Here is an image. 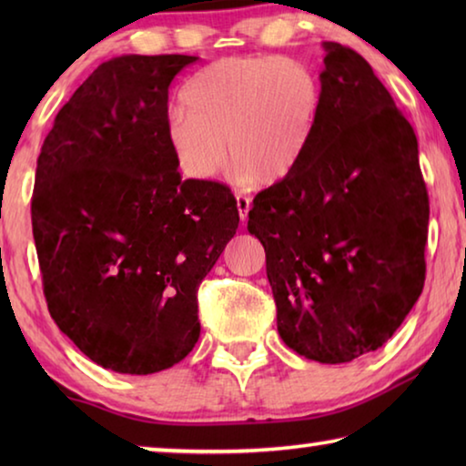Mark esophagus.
I'll use <instances>...</instances> for the list:
<instances>
[{
	"label": "esophagus",
	"mask_w": 466,
	"mask_h": 466,
	"mask_svg": "<svg viewBox=\"0 0 466 466\" xmlns=\"http://www.w3.org/2000/svg\"><path fill=\"white\" fill-rule=\"evenodd\" d=\"M236 208H238V216L242 222H247L248 219V211H250V199L244 195H236Z\"/></svg>",
	"instance_id": "1"
}]
</instances>
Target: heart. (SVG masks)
Here are the masks:
<instances>
[{"label":"heart","instance_id":"b5f03b06","mask_svg":"<svg viewBox=\"0 0 466 466\" xmlns=\"http://www.w3.org/2000/svg\"><path fill=\"white\" fill-rule=\"evenodd\" d=\"M319 80L306 63L278 55L224 57L197 72L167 119L178 170L214 180L228 160L244 183H278L298 167L319 115Z\"/></svg>","mask_w":466,"mask_h":466}]
</instances>
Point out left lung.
Instances as JSON below:
<instances>
[{
	"label": "left lung",
	"instance_id": "1",
	"mask_svg": "<svg viewBox=\"0 0 466 466\" xmlns=\"http://www.w3.org/2000/svg\"><path fill=\"white\" fill-rule=\"evenodd\" d=\"M320 102L298 167L252 201L289 350L345 364L394 335L425 281L430 201L415 131L370 63L322 43Z\"/></svg>",
	"mask_w": 466,
	"mask_h": 466
}]
</instances>
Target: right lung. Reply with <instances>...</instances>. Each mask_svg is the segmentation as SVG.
Segmentation results:
<instances>
[{"mask_svg":"<svg viewBox=\"0 0 466 466\" xmlns=\"http://www.w3.org/2000/svg\"><path fill=\"white\" fill-rule=\"evenodd\" d=\"M199 57L121 55L63 105L36 160L33 234L46 306L94 364L154 374L201 333L197 288L238 228L214 180H183L168 86Z\"/></svg>","mask_w":466,"mask_h":466,"instance_id":"add662e5","label":"right lung"}]
</instances>
